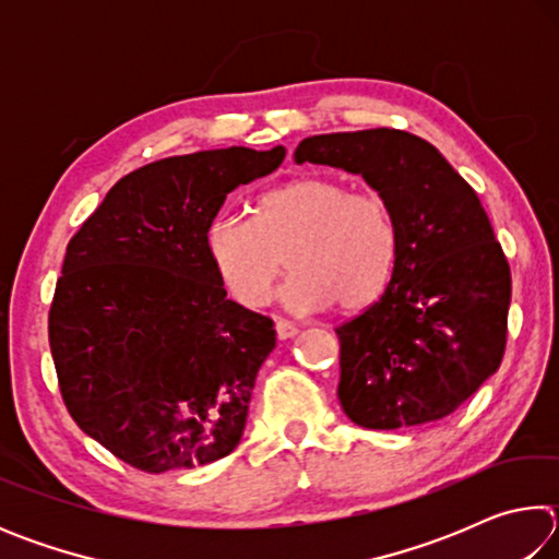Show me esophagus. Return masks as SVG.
I'll use <instances>...</instances> for the list:
<instances>
[{"instance_id": "esophagus-1", "label": "esophagus", "mask_w": 559, "mask_h": 559, "mask_svg": "<svg viewBox=\"0 0 559 559\" xmlns=\"http://www.w3.org/2000/svg\"><path fill=\"white\" fill-rule=\"evenodd\" d=\"M276 335L278 340H288V337H296L298 335V325L296 323H288V320H276Z\"/></svg>"}]
</instances>
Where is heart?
I'll return each mask as SVG.
<instances>
[{
	"instance_id": "heart-1",
	"label": "heart",
	"mask_w": 559,
	"mask_h": 559,
	"mask_svg": "<svg viewBox=\"0 0 559 559\" xmlns=\"http://www.w3.org/2000/svg\"><path fill=\"white\" fill-rule=\"evenodd\" d=\"M400 234L390 202L335 177H300L261 194L251 219L216 212L204 226V251L226 293L261 308L288 259L283 306L316 313L372 306L392 278Z\"/></svg>"
}]
</instances>
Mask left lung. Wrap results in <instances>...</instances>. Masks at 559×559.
Listing matches in <instances>:
<instances>
[{
	"label": "left lung",
	"instance_id": "8db88e82",
	"mask_svg": "<svg viewBox=\"0 0 559 559\" xmlns=\"http://www.w3.org/2000/svg\"><path fill=\"white\" fill-rule=\"evenodd\" d=\"M293 159L362 177L390 202L400 234L382 296L335 330L343 412L365 429L456 412L498 370L508 333L510 269L478 194L404 130L313 135Z\"/></svg>",
	"mask_w": 559,
	"mask_h": 559
}]
</instances>
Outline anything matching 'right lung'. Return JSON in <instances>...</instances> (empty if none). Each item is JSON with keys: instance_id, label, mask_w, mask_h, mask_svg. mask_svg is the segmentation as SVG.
Returning a JSON list of instances; mask_svg holds the SVG:
<instances>
[{"instance_id": "obj_1", "label": "right lung", "mask_w": 559, "mask_h": 559, "mask_svg": "<svg viewBox=\"0 0 559 559\" xmlns=\"http://www.w3.org/2000/svg\"><path fill=\"white\" fill-rule=\"evenodd\" d=\"M286 147L165 157L112 185L66 249L49 343L73 421L147 473L219 461L246 427L273 320L226 298L204 226Z\"/></svg>"}]
</instances>
